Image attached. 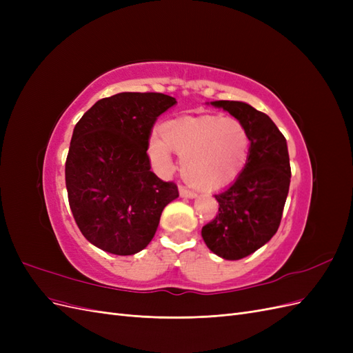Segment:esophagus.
I'll use <instances>...</instances> for the list:
<instances>
[{
  "mask_svg": "<svg viewBox=\"0 0 353 353\" xmlns=\"http://www.w3.org/2000/svg\"><path fill=\"white\" fill-rule=\"evenodd\" d=\"M179 194H181V197H187V199H193V197L197 196L196 191L190 190V188H187V187H184V185L179 187Z\"/></svg>",
  "mask_w": 353,
  "mask_h": 353,
  "instance_id": "esophagus-1",
  "label": "esophagus"
}]
</instances>
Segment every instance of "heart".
Returning a JSON list of instances; mask_svg holds the SVG:
<instances>
[{"mask_svg":"<svg viewBox=\"0 0 353 353\" xmlns=\"http://www.w3.org/2000/svg\"><path fill=\"white\" fill-rule=\"evenodd\" d=\"M162 135H154L148 144L153 165L168 172L175 150L181 154V174L201 188L231 183L241 174L250 153V135L236 117H181L165 123Z\"/></svg>","mask_w":353,"mask_h":353,"instance_id":"obj_1","label":"heart"}]
</instances>
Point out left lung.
Returning a JSON list of instances; mask_svg holds the SVG:
<instances>
[{
  "instance_id": "8db88e82",
  "label": "left lung",
  "mask_w": 353,
  "mask_h": 353,
  "mask_svg": "<svg viewBox=\"0 0 353 353\" xmlns=\"http://www.w3.org/2000/svg\"><path fill=\"white\" fill-rule=\"evenodd\" d=\"M230 112L250 135V153L236 183L215 194L216 216L201 228L208 248L239 261L268 243L280 227L292 169L284 135L268 114L241 101H213Z\"/></svg>"
}]
</instances>
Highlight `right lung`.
<instances>
[{"label": "right lung", "mask_w": 353, "mask_h": 353, "mask_svg": "<svg viewBox=\"0 0 353 353\" xmlns=\"http://www.w3.org/2000/svg\"><path fill=\"white\" fill-rule=\"evenodd\" d=\"M176 103L162 92H121L99 100L74 125L66 188L78 228L113 254L143 250L179 193L150 170L148 141L157 117Z\"/></svg>", "instance_id": "obj_1"}]
</instances>
